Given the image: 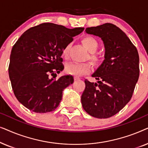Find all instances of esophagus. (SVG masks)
<instances>
[{
    "label": "esophagus",
    "mask_w": 148,
    "mask_h": 148,
    "mask_svg": "<svg viewBox=\"0 0 148 148\" xmlns=\"http://www.w3.org/2000/svg\"><path fill=\"white\" fill-rule=\"evenodd\" d=\"M74 79H75V81L79 80V79H80V78L79 77H74Z\"/></svg>",
    "instance_id": "1"
}]
</instances>
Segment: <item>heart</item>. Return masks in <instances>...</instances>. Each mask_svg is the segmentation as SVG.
<instances>
[{
	"mask_svg": "<svg viewBox=\"0 0 148 148\" xmlns=\"http://www.w3.org/2000/svg\"><path fill=\"white\" fill-rule=\"evenodd\" d=\"M82 42L89 52L92 53L90 56V58L94 64H98L100 61V58L98 56L93 54L97 51L98 48V42L96 38L92 36H86L83 38ZM70 44L66 45L62 50V56L64 58H67L69 49ZM91 71V65L88 62H71L66 63L65 65V71L69 74L74 75H82L90 73Z\"/></svg>",
	"mask_w": 148,
	"mask_h": 148,
	"instance_id": "obj_1",
	"label": "heart"
}]
</instances>
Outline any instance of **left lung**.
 Listing matches in <instances>:
<instances>
[{
    "mask_svg": "<svg viewBox=\"0 0 148 148\" xmlns=\"http://www.w3.org/2000/svg\"><path fill=\"white\" fill-rule=\"evenodd\" d=\"M86 33L104 42L105 59L94 74L98 80H85L82 96L85 111L98 119L114 116L130 101L139 76L137 50L126 34L112 23L87 27Z\"/></svg>",
    "mask_w": 148,
    "mask_h": 148,
    "instance_id": "8db88e82",
    "label": "left lung"
}]
</instances>
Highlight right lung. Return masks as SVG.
<instances>
[{"label":"right lung","instance_id":"obj_1","mask_svg":"<svg viewBox=\"0 0 148 148\" xmlns=\"http://www.w3.org/2000/svg\"><path fill=\"white\" fill-rule=\"evenodd\" d=\"M84 29L43 23L20 36L12 48L9 75L14 94L24 106L37 113L58 106L62 91L74 81L72 75L55 79L64 69L62 50Z\"/></svg>","mask_w":148,"mask_h":148}]
</instances>
